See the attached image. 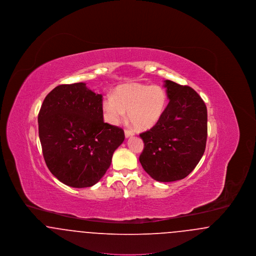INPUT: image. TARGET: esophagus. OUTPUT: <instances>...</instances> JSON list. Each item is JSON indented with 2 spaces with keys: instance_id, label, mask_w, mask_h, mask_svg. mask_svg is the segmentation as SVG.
<instances>
[{
  "instance_id": "34e87169",
  "label": "esophagus",
  "mask_w": 256,
  "mask_h": 256,
  "mask_svg": "<svg viewBox=\"0 0 256 256\" xmlns=\"http://www.w3.org/2000/svg\"><path fill=\"white\" fill-rule=\"evenodd\" d=\"M124 135H126V138H128V137H130V136H134V132L130 130H124Z\"/></svg>"
}]
</instances>
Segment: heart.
Instances as JSON below:
<instances>
[{
    "mask_svg": "<svg viewBox=\"0 0 256 256\" xmlns=\"http://www.w3.org/2000/svg\"><path fill=\"white\" fill-rule=\"evenodd\" d=\"M168 104V94L161 86L130 84L118 87L114 95L102 100V110L111 124H117L128 111L134 128L144 130L158 122Z\"/></svg>",
    "mask_w": 256,
    "mask_h": 256,
    "instance_id": "1",
    "label": "heart"
}]
</instances>
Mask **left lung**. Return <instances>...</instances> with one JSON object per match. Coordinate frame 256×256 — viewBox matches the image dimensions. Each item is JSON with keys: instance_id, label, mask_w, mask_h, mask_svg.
Returning <instances> with one entry per match:
<instances>
[{"instance_id": "left-lung-1", "label": "left lung", "mask_w": 256, "mask_h": 256, "mask_svg": "<svg viewBox=\"0 0 256 256\" xmlns=\"http://www.w3.org/2000/svg\"><path fill=\"white\" fill-rule=\"evenodd\" d=\"M164 82L170 100L158 122L140 134L144 150L139 161L154 180L170 182L186 178L204 156L207 110L193 88Z\"/></svg>"}]
</instances>
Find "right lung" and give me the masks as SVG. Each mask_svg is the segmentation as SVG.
<instances>
[{"label": "right lung", "mask_w": 256, "mask_h": 256, "mask_svg": "<svg viewBox=\"0 0 256 256\" xmlns=\"http://www.w3.org/2000/svg\"><path fill=\"white\" fill-rule=\"evenodd\" d=\"M38 130L50 172L74 188L96 184L124 140L121 128L104 122L102 96L84 82L50 92L38 114Z\"/></svg>", "instance_id": "add662e5"}]
</instances>
